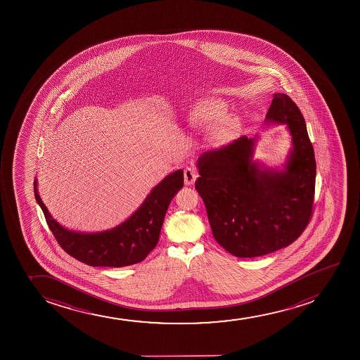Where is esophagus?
<instances>
[{"label":"esophagus","mask_w":360,"mask_h":360,"mask_svg":"<svg viewBox=\"0 0 360 360\" xmlns=\"http://www.w3.org/2000/svg\"><path fill=\"white\" fill-rule=\"evenodd\" d=\"M197 178H198V172L195 168H192V167H186L185 168L184 179H185V184L186 185H193Z\"/></svg>","instance_id":"obj_1"}]
</instances>
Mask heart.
<instances>
[{"label":"heart","instance_id":"1","mask_svg":"<svg viewBox=\"0 0 360 360\" xmlns=\"http://www.w3.org/2000/svg\"><path fill=\"white\" fill-rule=\"evenodd\" d=\"M226 107L217 101H207L195 105L187 116V122L191 127H205L207 124L214 122L211 126L210 132L207 134L209 141L214 145H224L231 141L236 131L239 129L240 121L236 116H224Z\"/></svg>","mask_w":360,"mask_h":360}]
</instances>
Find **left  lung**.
I'll list each match as a JSON object with an SVG mask.
<instances>
[{"label":"left lung","mask_w":360,"mask_h":360,"mask_svg":"<svg viewBox=\"0 0 360 360\" xmlns=\"http://www.w3.org/2000/svg\"><path fill=\"white\" fill-rule=\"evenodd\" d=\"M265 124H285L292 149L282 168L253 160L259 136L239 139L200 155L195 181L212 236L241 258L287 248L309 224L314 204L316 160L305 120L285 94H274Z\"/></svg>","instance_id":"1"}]
</instances>
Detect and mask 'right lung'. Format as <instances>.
<instances>
[{
  "label": "right lung",
  "instance_id": "add662e5",
  "mask_svg": "<svg viewBox=\"0 0 360 360\" xmlns=\"http://www.w3.org/2000/svg\"><path fill=\"white\" fill-rule=\"evenodd\" d=\"M33 186L34 197L50 231L70 256L91 266L121 268L144 261L156 248L167 209L174 195L184 186V170H175L165 176L124 222L95 233L72 231L58 224L38 195L36 178Z\"/></svg>",
  "mask_w": 360,
  "mask_h": 360
}]
</instances>
